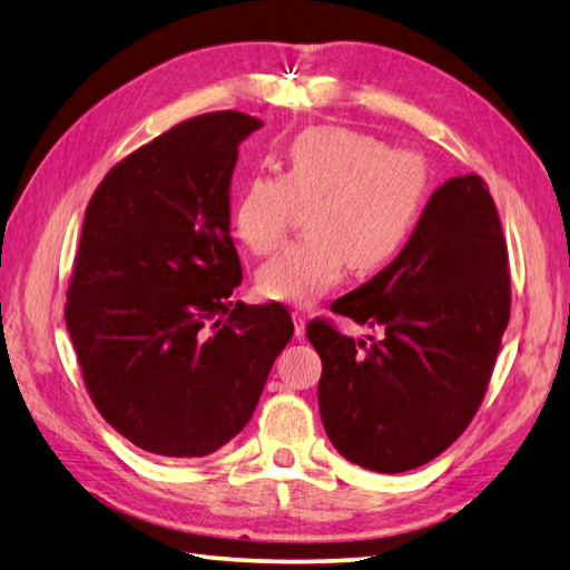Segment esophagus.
<instances>
[{
    "mask_svg": "<svg viewBox=\"0 0 570 570\" xmlns=\"http://www.w3.org/2000/svg\"><path fill=\"white\" fill-rule=\"evenodd\" d=\"M294 333L296 338L306 336V314H301V311H294Z\"/></svg>",
    "mask_w": 570,
    "mask_h": 570,
    "instance_id": "1",
    "label": "esophagus"
}]
</instances>
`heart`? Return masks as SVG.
I'll list each match as a JSON object with an SVG mask.
<instances>
[{
  "instance_id": "obj_1",
  "label": "heart",
  "mask_w": 570,
  "mask_h": 570,
  "mask_svg": "<svg viewBox=\"0 0 570 570\" xmlns=\"http://www.w3.org/2000/svg\"><path fill=\"white\" fill-rule=\"evenodd\" d=\"M282 173H254L232 207L237 239L269 254L284 239L294 205H308V237L256 272L264 298L311 304L336 286L345 266L375 272L405 247L428 199V165L417 153L387 150L367 132L314 126L286 142Z\"/></svg>"
}]
</instances>
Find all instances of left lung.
<instances>
[{"label": "left lung", "mask_w": 570, "mask_h": 570, "mask_svg": "<svg viewBox=\"0 0 570 570\" xmlns=\"http://www.w3.org/2000/svg\"><path fill=\"white\" fill-rule=\"evenodd\" d=\"M331 308L385 331L381 341H353L308 323L333 448L383 474L448 450L482 405L509 323L507 242L482 177L434 189L395 262Z\"/></svg>", "instance_id": "left-lung-1"}]
</instances>
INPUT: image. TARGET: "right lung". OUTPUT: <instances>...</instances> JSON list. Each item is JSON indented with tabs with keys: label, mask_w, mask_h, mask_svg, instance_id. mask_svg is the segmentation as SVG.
Returning <instances> with one entry per match:
<instances>
[{
	"label": "right lung",
	"mask_w": 570,
	"mask_h": 570,
	"mask_svg": "<svg viewBox=\"0 0 570 570\" xmlns=\"http://www.w3.org/2000/svg\"><path fill=\"white\" fill-rule=\"evenodd\" d=\"M262 126L239 110L189 118L120 160L86 207L66 328L94 405L145 452H217L294 336L282 304L229 298L232 173Z\"/></svg>",
	"instance_id": "add662e5"
}]
</instances>
